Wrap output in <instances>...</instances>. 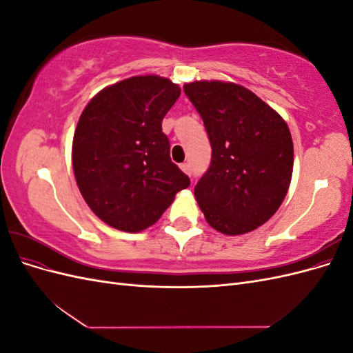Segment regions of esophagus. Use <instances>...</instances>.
Returning a JSON list of instances; mask_svg holds the SVG:
<instances>
[{
	"label": "esophagus",
	"instance_id": "1",
	"mask_svg": "<svg viewBox=\"0 0 353 353\" xmlns=\"http://www.w3.org/2000/svg\"><path fill=\"white\" fill-rule=\"evenodd\" d=\"M179 168L183 169L187 175H191V165L190 163H181Z\"/></svg>",
	"mask_w": 353,
	"mask_h": 353
}]
</instances>
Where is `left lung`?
Masks as SVG:
<instances>
[{
	"label": "left lung",
	"mask_w": 353,
	"mask_h": 353,
	"mask_svg": "<svg viewBox=\"0 0 353 353\" xmlns=\"http://www.w3.org/2000/svg\"><path fill=\"white\" fill-rule=\"evenodd\" d=\"M184 92L201 116L212 147L194 188L209 225L227 236L253 231L283 203L293 172V141L281 116L230 82L200 81Z\"/></svg>",
	"instance_id": "left-lung-1"
}]
</instances>
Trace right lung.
<instances>
[{
    "instance_id": "1",
    "label": "right lung",
    "mask_w": 353,
    "mask_h": 353,
    "mask_svg": "<svg viewBox=\"0 0 353 353\" xmlns=\"http://www.w3.org/2000/svg\"><path fill=\"white\" fill-rule=\"evenodd\" d=\"M179 94L169 79L135 77L104 88L82 112L72 147L74 176L91 210L110 227L145 230L190 185L162 131Z\"/></svg>"
}]
</instances>
